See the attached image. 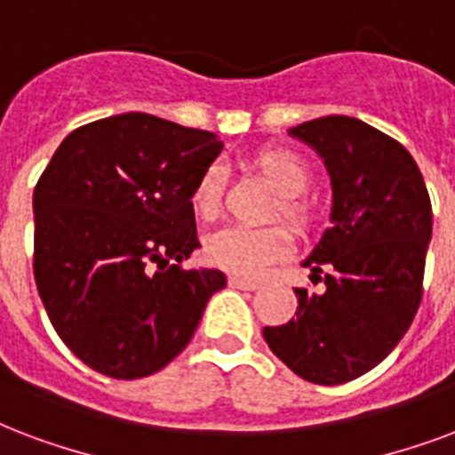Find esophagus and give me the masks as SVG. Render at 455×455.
Returning <instances> with one entry per match:
<instances>
[{
    "instance_id": "esophagus-1",
    "label": "esophagus",
    "mask_w": 455,
    "mask_h": 455,
    "mask_svg": "<svg viewBox=\"0 0 455 455\" xmlns=\"http://www.w3.org/2000/svg\"><path fill=\"white\" fill-rule=\"evenodd\" d=\"M230 285L237 290H256L259 288V280L242 278V275H230Z\"/></svg>"
}]
</instances>
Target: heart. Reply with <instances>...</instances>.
Returning <instances> with one entry per match:
<instances>
[{"instance_id":"1","label":"heart","mask_w":455,"mask_h":455,"mask_svg":"<svg viewBox=\"0 0 455 455\" xmlns=\"http://www.w3.org/2000/svg\"><path fill=\"white\" fill-rule=\"evenodd\" d=\"M251 167L280 196V218L297 232L309 230L314 225V208L309 201L299 199V194L309 184V167L297 158L295 153L278 148L256 153L251 158ZM220 194H223V175L218 167H208L194 187L191 206L201 218L211 220L220 208ZM288 251L290 235L278 225L261 228V230L225 228L206 242L208 261L237 275H259L271 264L285 259Z\"/></svg>"}]
</instances>
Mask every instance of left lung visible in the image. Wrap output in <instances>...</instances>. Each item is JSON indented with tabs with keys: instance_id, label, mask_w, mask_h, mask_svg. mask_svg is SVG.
<instances>
[{
	"instance_id": "obj_1",
	"label": "left lung",
	"mask_w": 455,
	"mask_h": 455,
	"mask_svg": "<svg viewBox=\"0 0 455 455\" xmlns=\"http://www.w3.org/2000/svg\"><path fill=\"white\" fill-rule=\"evenodd\" d=\"M290 134L323 158L333 187L331 228L302 261L323 288H295V319L264 338L297 377L345 384L374 370L418 314L432 204L408 150L360 119L331 115Z\"/></svg>"
}]
</instances>
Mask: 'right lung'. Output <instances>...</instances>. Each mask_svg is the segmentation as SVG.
<instances>
[{
    "label": "right lung",
    "mask_w": 455,
    "mask_h": 455,
    "mask_svg": "<svg viewBox=\"0 0 455 455\" xmlns=\"http://www.w3.org/2000/svg\"><path fill=\"white\" fill-rule=\"evenodd\" d=\"M218 136L146 112L74 129L33 191V273L54 331L112 379L156 374L182 353L223 271H184L201 247L191 194Z\"/></svg>",
    "instance_id": "obj_1"
}]
</instances>
